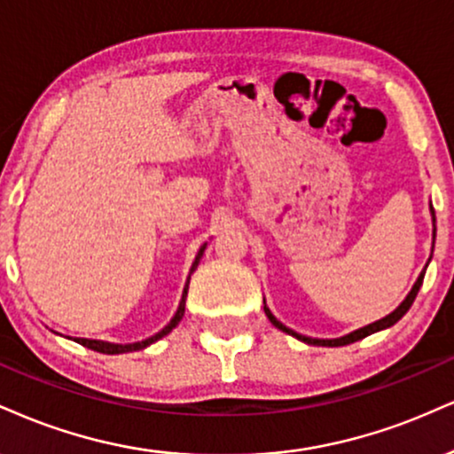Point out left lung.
I'll return each instance as SVG.
<instances>
[{"label":"left lung","mask_w":454,"mask_h":454,"mask_svg":"<svg viewBox=\"0 0 454 454\" xmlns=\"http://www.w3.org/2000/svg\"><path fill=\"white\" fill-rule=\"evenodd\" d=\"M429 209H431V220H434V241H435V211H434V207H429ZM423 277H425V270L420 272V275H419V279H417V283H414L411 292H408V296L403 298V302H402L400 307H397L395 310H393V313H389V315H387V317H383V319L374 321V324H370V325H365V327H359V330L351 332V334H347V336H340V338H330V340H327V338H309V336H302V334H298V332L289 330V327L283 325L281 321L277 319V317L270 313V309L266 307V302H264V313H266V317H269V319H270V324H272V325H275V327H279L281 332H286V334H289V336L298 338V340L307 342V345H315V347H345V345H351V342H355V340H362V338L370 336V334H374V332L387 330V327H391L393 324H397V321H400L402 317L408 313V309L412 307L414 298H417L419 289H420V286H423Z\"/></svg>","instance_id":"1"}]
</instances>
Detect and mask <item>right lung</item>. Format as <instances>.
I'll return each instance as SVG.
<instances>
[{"mask_svg": "<svg viewBox=\"0 0 454 454\" xmlns=\"http://www.w3.org/2000/svg\"><path fill=\"white\" fill-rule=\"evenodd\" d=\"M205 247H207V243L203 245V247L199 249V254H196V258H194V264H192V269H190V275H192V272L196 270V266H199L200 258H203V254H205ZM188 286H190V277H188V281H185V287H184V294H182V302H179V307H177V313L173 315V319L168 321V324H167L165 327H162V330L158 332V334L150 336V338H145V340H141V342H133V345H114V342H106V340H90V338H78V342H80L82 347H86V348H92V351H97V353H106V355L130 353V351H139V348H145V347H150L152 342L160 340L162 336H167L168 332H171L173 327L177 325L179 321H182V317H184V310H185V296H188Z\"/></svg>", "mask_w": 454, "mask_h": 454, "instance_id": "add662e5", "label": "right lung"}]
</instances>
